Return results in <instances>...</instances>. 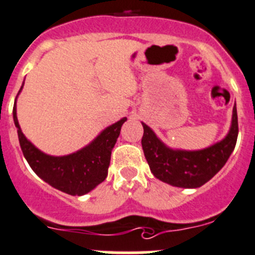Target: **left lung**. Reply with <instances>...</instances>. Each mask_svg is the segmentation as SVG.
<instances>
[{"label": "left lung", "instance_id": "1", "mask_svg": "<svg viewBox=\"0 0 255 255\" xmlns=\"http://www.w3.org/2000/svg\"><path fill=\"white\" fill-rule=\"evenodd\" d=\"M142 150L154 176L178 188L194 189L204 185L228 161L238 137L237 106L233 108L230 129L224 139L205 149H173L156 136L151 128L141 123Z\"/></svg>", "mask_w": 255, "mask_h": 255}]
</instances>
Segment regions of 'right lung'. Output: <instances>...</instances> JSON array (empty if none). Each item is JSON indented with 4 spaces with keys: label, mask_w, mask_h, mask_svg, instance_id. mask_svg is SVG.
Listing matches in <instances>:
<instances>
[{
    "label": "right lung",
    "mask_w": 255,
    "mask_h": 255,
    "mask_svg": "<svg viewBox=\"0 0 255 255\" xmlns=\"http://www.w3.org/2000/svg\"><path fill=\"white\" fill-rule=\"evenodd\" d=\"M22 87L23 84L17 96L22 91ZM16 100L13 106V121L17 128L21 150L31 169L43 181L57 190L70 195L80 196L95 189L105 180L110 165L111 151L120 135L121 126L128 119L123 118L113 125L108 126L82 149L64 156H53L37 149L23 135L17 120Z\"/></svg>",
    "instance_id": "add662e5"
}]
</instances>
